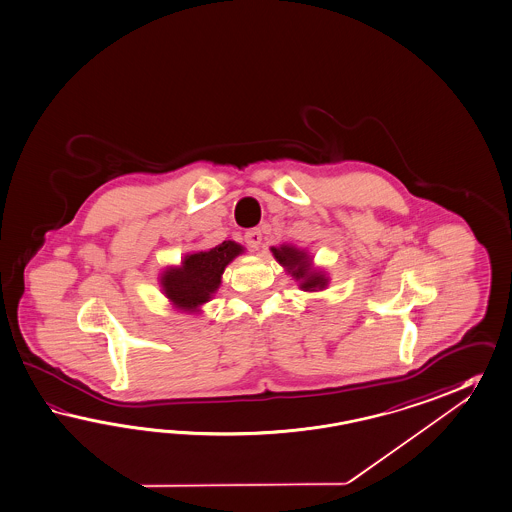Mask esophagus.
Masks as SVG:
<instances>
[{
	"label": "esophagus",
	"mask_w": 512,
	"mask_h": 512,
	"mask_svg": "<svg viewBox=\"0 0 512 512\" xmlns=\"http://www.w3.org/2000/svg\"><path fill=\"white\" fill-rule=\"evenodd\" d=\"M262 232L260 230H249L247 234H245V241H247V245H249L250 249L258 250L262 247Z\"/></svg>",
	"instance_id": "obj_1"
}]
</instances>
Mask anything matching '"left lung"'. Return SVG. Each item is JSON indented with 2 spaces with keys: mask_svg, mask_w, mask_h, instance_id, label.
Listing matches in <instances>:
<instances>
[{
  "mask_svg": "<svg viewBox=\"0 0 512 512\" xmlns=\"http://www.w3.org/2000/svg\"><path fill=\"white\" fill-rule=\"evenodd\" d=\"M271 250L275 254L276 262L280 263L282 267H286L289 275L293 276L295 280H299L301 289L317 291V289L327 288V276L323 271H317L312 267V260L304 250L291 247V245H282L278 249L273 247Z\"/></svg>",
  "mask_w": 512,
  "mask_h": 512,
  "instance_id": "1",
  "label": "left lung"
}]
</instances>
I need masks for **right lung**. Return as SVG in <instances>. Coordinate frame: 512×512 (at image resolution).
<instances>
[{
  "mask_svg": "<svg viewBox=\"0 0 512 512\" xmlns=\"http://www.w3.org/2000/svg\"><path fill=\"white\" fill-rule=\"evenodd\" d=\"M243 250L236 241H223L213 249L187 254L180 267L163 271V293L178 310L198 312V308L210 301L221 286L226 265L243 254Z\"/></svg>",
  "mask_w": 512,
  "mask_h": 512,
  "instance_id": "1",
  "label": "right lung"
}]
</instances>
